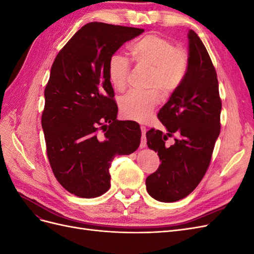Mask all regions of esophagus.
Wrapping results in <instances>:
<instances>
[{
	"instance_id": "esophagus-1",
	"label": "esophagus",
	"mask_w": 254,
	"mask_h": 254,
	"mask_svg": "<svg viewBox=\"0 0 254 254\" xmlns=\"http://www.w3.org/2000/svg\"><path fill=\"white\" fill-rule=\"evenodd\" d=\"M141 130H142V137H141L140 147L144 148V147H146V145H147V140H146V127L141 126Z\"/></svg>"
}]
</instances>
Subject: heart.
Wrapping results in <instances>:
<instances>
[{
	"instance_id": "1",
	"label": "heart",
	"mask_w": 254,
	"mask_h": 254,
	"mask_svg": "<svg viewBox=\"0 0 254 254\" xmlns=\"http://www.w3.org/2000/svg\"><path fill=\"white\" fill-rule=\"evenodd\" d=\"M129 52L136 65L149 70L147 87L151 90L127 94L121 99L120 109L125 119L144 122L159 104L160 93L157 89L163 94H171L179 87L188 70V54L167 38L155 34L146 35L132 43ZM107 71L112 87L124 91L130 72L128 60L120 54H113Z\"/></svg>"
}]
</instances>
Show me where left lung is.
<instances>
[{
	"label": "left lung",
	"mask_w": 254,
	"mask_h": 254,
	"mask_svg": "<svg viewBox=\"0 0 254 254\" xmlns=\"http://www.w3.org/2000/svg\"><path fill=\"white\" fill-rule=\"evenodd\" d=\"M186 75L158 119L166 131L150 129L147 145L158 152L161 165L146 178L148 194L161 202L178 201L190 195L205 175L220 133L221 99L217 74L200 38L189 33ZM168 137L175 142L165 144Z\"/></svg>",
	"instance_id": "obj_1"
}]
</instances>
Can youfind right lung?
<instances>
[{
	"label": "right lung",
	"mask_w": 254,
	"mask_h": 254,
	"mask_svg": "<svg viewBox=\"0 0 254 254\" xmlns=\"http://www.w3.org/2000/svg\"><path fill=\"white\" fill-rule=\"evenodd\" d=\"M143 32L91 22L54 60L44 90L41 125L53 174L75 196L94 198L106 193L114 157L130 155L139 147L140 126L117 120L107 66L123 44Z\"/></svg>",
	"instance_id": "1"
}]
</instances>
